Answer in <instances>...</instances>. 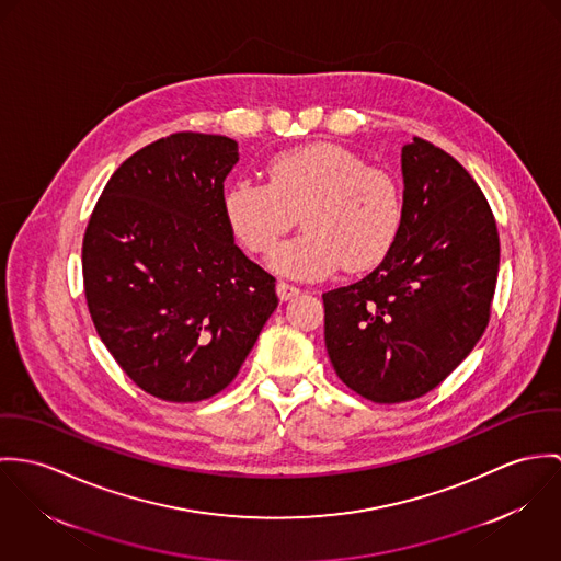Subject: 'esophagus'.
<instances>
[{
  "instance_id": "esophagus-1",
  "label": "esophagus",
  "mask_w": 561,
  "mask_h": 561,
  "mask_svg": "<svg viewBox=\"0 0 561 561\" xmlns=\"http://www.w3.org/2000/svg\"><path fill=\"white\" fill-rule=\"evenodd\" d=\"M275 290H277V297H279V301H288V299H293V297H297V295L301 293L297 286H293V284H286V282H277Z\"/></svg>"
}]
</instances>
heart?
<instances>
[{
  "mask_svg": "<svg viewBox=\"0 0 561 561\" xmlns=\"http://www.w3.org/2000/svg\"><path fill=\"white\" fill-rule=\"evenodd\" d=\"M266 187L241 181L224 193V219L251 253H268L299 224L306 230L268 257L288 277L337 268L364 273L393 248L404 217L398 181L337 144H310L266 163Z\"/></svg>",
  "mask_w": 561,
  "mask_h": 561,
  "instance_id": "obj_1",
  "label": "heart"
}]
</instances>
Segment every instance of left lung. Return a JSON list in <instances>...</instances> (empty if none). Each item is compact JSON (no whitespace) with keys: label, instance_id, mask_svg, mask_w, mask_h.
<instances>
[{"label":"left lung","instance_id":"obj_1","mask_svg":"<svg viewBox=\"0 0 561 561\" xmlns=\"http://www.w3.org/2000/svg\"><path fill=\"white\" fill-rule=\"evenodd\" d=\"M400 234L364 279L329 290L324 344L359 396L415 400L482 337L499 271V234L469 172L426 139L402 146Z\"/></svg>","mask_w":561,"mask_h":561}]
</instances>
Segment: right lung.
<instances>
[{"instance_id":"right-lung-1","label":"right lung","mask_w":561,"mask_h":561,"mask_svg":"<svg viewBox=\"0 0 561 561\" xmlns=\"http://www.w3.org/2000/svg\"><path fill=\"white\" fill-rule=\"evenodd\" d=\"M239 144L174 133L114 172L83 237L85 301L103 344L154 398L228 387L277 308L275 277L234 245L224 181Z\"/></svg>"}]
</instances>
